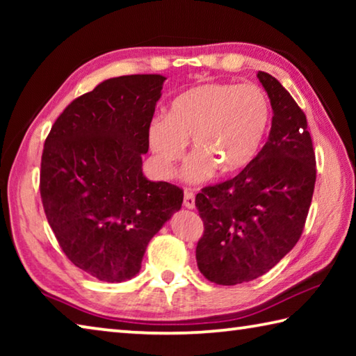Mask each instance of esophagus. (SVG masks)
Here are the masks:
<instances>
[{
  "mask_svg": "<svg viewBox=\"0 0 356 356\" xmlns=\"http://www.w3.org/2000/svg\"><path fill=\"white\" fill-rule=\"evenodd\" d=\"M184 206L186 209H195V193L186 188L184 193Z\"/></svg>",
  "mask_w": 356,
  "mask_h": 356,
  "instance_id": "obj_1",
  "label": "esophagus"
}]
</instances>
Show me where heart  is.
Segmentation results:
<instances>
[{"label": "heart", "instance_id": "b5f03b06", "mask_svg": "<svg viewBox=\"0 0 356 356\" xmlns=\"http://www.w3.org/2000/svg\"><path fill=\"white\" fill-rule=\"evenodd\" d=\"M272 122V105L257 84L207 83L180 94L168 116L149 125V146L168 172L182 159L186 140L193 154L185 177L204 182L215 172L248 166L262 147Z\"/></svg>", "mask_w": 356, "mask_h": 356}]
</instances>
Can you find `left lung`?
I'll list each match as a JSON object with an SVG mask.
<instances>
[{"mask_svg":"<svg viewBox=\"0 0 356 356\" xmlns=\"http://www.w3.org/2000/svg\"><path fill=\"white\" fill-rule=\"evenodd\" d=\"M272 104L267 143L236 177L196 195L204 234L200 272L221 286L242 284L273 268L301 237L316 184L308 122L275 76L259 72Z\"/></svg>","mask_w":356,"mask_h":356,"instance_id":"left-lung-1","label":"left lung"}]
</instances>
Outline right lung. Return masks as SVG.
Wrapping results in <instances>:
<instances>
[{
  "mask_svg": "<svg viewBox=\"0 0 356 356\" xmlns=\"http://www.w3.org/2000/svg\"><path fill=\"white\" fill-rule=\"evenodd\" d=\"M166 80L125 75L100 83L59 114L40 161V197L59 246L83 272L122 282L140 272L184 191L143 174L149 125Z\"/></svg>",
  "mask_w": 356,
  "mask_h": 356,
  "instance_id": "add662e5",
  "label": "right lung"
}]
</instances>
